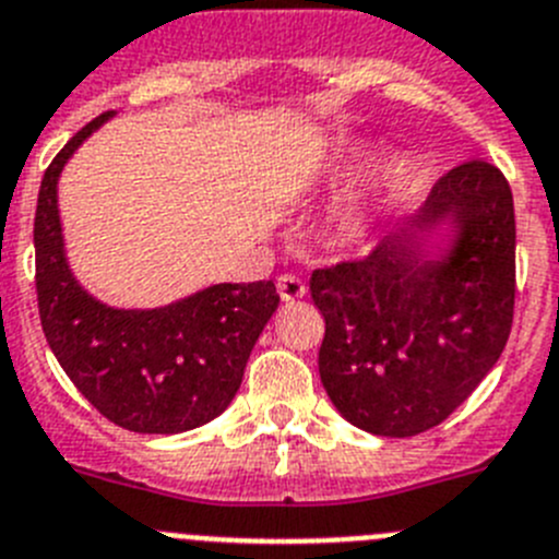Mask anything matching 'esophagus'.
<instances>
[{
	"label": "esophagus",
	"instance_id": "1",
	"mask_svg": "<svg viewBox=\"0 0 559 559\" xmlns=\"http://www.w3.org/2000/svg\"><path fill=\"white\" fill-rule=\"evenodd\" d=\"M278 295H281V300H286V304L304 298L306 295L304 278H298V275H292V273H284L278 278Z\"/></svg>",
	"mask_w": 559,
	"mask_h": 559
}]
</instances>
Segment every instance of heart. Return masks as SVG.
I'll return each mask as SVG.
<instances>
[{
  "label": "heart",
  "instance_id": "heart-1",
  "mask_svg": "<svg viewBox=\"0 0 559 559\" xmlns=\"http://www.w3.org/2000/svg\"><path fill=\"white\" fill-rule=\"evenodd\" d=\"M359 160H361V147L340 150V153L334 155V160L329 164V169H325V175H329V180L334 183V180L350 175V169H354ZM390 180H392L390 169H379L373 178L361 186L359 192L350 194L348 203L342 205L340 219H336V230H340V236L345 239V242L350 245L365 242L367 236H370V230H373L376 225V214H379L381 209V198H384Z\"/></svg>",
  "mask_w": 559,
  "mask_h": 559
}]
</instances>
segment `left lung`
Wrapping results in <instances>:
<instances>
[{"mask_svg": "<svg viewBox=\"0 0 559 559\" xmlns=\"http://www.w3.org/2000/svg\"><path fill=\"white\" fill-rule=\"evenodd\" d=\"M449 222L429 260L412 227ZM325 317L320 379L345 420L379 437L442 424L499 361L515 309V209L499 167L465 160L365 259L314 270Z\"/></svg>", "mask_w": 559, "mask_h": 559, "instance_id": "obj_1", "label": "left lung"}]
</instances>
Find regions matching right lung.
Masks as SVG:
<instances>
[{"label":"right lung","instance_id":"1","mask_svg":"<svg viewBox=\"0 0 559 559\" xmlns=\"http://www.w3.org/2000/svg\"><path fill=\"white\" fill-rule=\"evenodd\" d=\"M114 110L69 139L47 167L35 209V292L55 359L110 424L178 435L209 424L236 395L255 340L278 309L273 281L217 284L160 309H110L72 275L58 217V178Z\"/></svg>","mask_w":559,"mask_h":559}]
</instances>
